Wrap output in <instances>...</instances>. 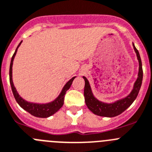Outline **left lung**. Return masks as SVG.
I'll return each mask as SVG.
<instances>
[{"label":"left lung","instance_id":"left-lung-1","mask_svg":"<svg viewBox=\"0 0 152 152\" xmlns=\"http://www.w3.org/2000/svg\"><path fill=\"white\" fill-rule=\"evenodd\" d=\"M133 45L134 50L136 53L138 61L139 64V74L138 78L136 79V83L134 84V87L132 91L129 95L126 98H123L121 100H119L117 102L112 104H107L104 102H100L98 100L94 97L92 92H91V87H90L88 79L85 76H83V79H85V88H84V97L85 102L88 108L95 113L96 115L101 116V117H113L117 115H120L124 110H126L129 106L132 104V102L135 101V99L137 97L138 94L140 90L142 83L143 78V71H142V61L139 55V53L136 48L135 47L134 44Z\"/></svg>","mask_w":152,"mask_h":152}]
</instances>
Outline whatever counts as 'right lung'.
<instances>
[{
    "mask_svg": "<svg viewBox=\"0 0 152 152\" xmlns=\"http://www.w3.org/2000/svg\"><path fill=\"white\" fill-rule=\"evenodd\" d=\"M21 42L19 44V45L17 46L16 50H15L14 54H13V57H12L10 66V86H11L12 91H13V94L14 95V98L16 99V102L19 104V105L22 108H23L25 110H26L27 112L31 113L32 115L35 116V117L46 118V117H48L50 116L53 115L54 113H55L56 112H57L61 108V107L64 104L65 94H66V91L70 88L71 85L73 83V79H75V76L72 78L69 82L66 83V84L63 88L62 91L61 92L59 96L57 97L54 102H50V103L45 104H39L30 103V102H28L26 101H25V100H23L19 95L17 91H16V88H15L14 86H13V80H12V66H13V59H14L15 55L16 54V51H17V48L20 45Z\"/></svg>",
    "mask_w": 152,
    "mask_h": 152,
    "instance_id": "1",
    "label": "right lung"
}]
</instances>
